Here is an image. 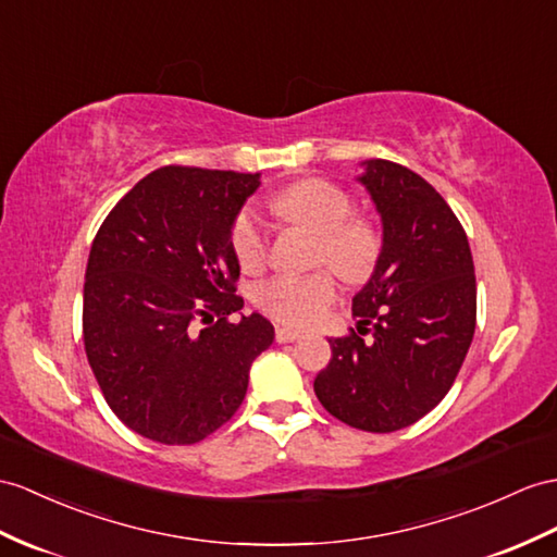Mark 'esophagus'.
Returning <instances> with one entry per match:
<instances>
[{"label": "esophagus", "mask_w": 557, "mask_h": 557, "mask_svg": "<svg viewBox=\"0 0 557 557\" xmlns=\"http://www.w3.org/2000/svg\"><path fill=\"white\" fill-rule=\"evenodd\" d=\"M302 333L295 331V329H288V325H276V341L278 343H295L300 341Z\"/></svg>", "instance_id": "obj_1"}]
</instances>
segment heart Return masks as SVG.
Segmentation results:
<instances>
[{"label": "heart", "instance_id": "heart-1", "mask_svg": "<svg viewBox=\"0 0 557 557\" xmlns=\"http://www.w3.org/2000/svg\"><path fill=\"white\" fill-rule=\"evenodd\" d=\"M283 220L317 236V262H325L345 281H363L381 252L375 228L351 220V200L341 186L323 180H305L281 191L274 202ZM232 248L246 271L262 267L267 238L257 216L246 210L236 216ZM337 297V283L329 271L309 276H274L257 288L255 300L269 317L290 325H311L323 317Z\"/></svg>", "mask_w": 557, "mask_h": 557}]
</instances>
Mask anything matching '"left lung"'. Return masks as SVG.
<instances>
[{
	"label": "left lung",
	"instance_id": "obj_1",
	"mask_svg": "<svg viewBox=\"0 0 557 557\" xmlns=\"http://www.w3.org/2000/svg\"><path fill=\"white\" fill-rule=\"evenodd\" d=\"M357 182L381 214L383 246L351 297L357 331L331 337L317 375L323 409L366 432H395L430 413L451 389L478 317V286L463 226L423 176L363 160Z\"/></svg>",
	"mask_w": 557,
	"mask_h": 557
}]
</instances>
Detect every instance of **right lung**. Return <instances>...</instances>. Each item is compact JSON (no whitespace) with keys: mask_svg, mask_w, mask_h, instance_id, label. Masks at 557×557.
Masks as SVG:
<instances>
[{"mask_svg":"<svg viewBox=\"0 0 557 557\" xmlns=\"http://www.w3.org/2000/svg\"><path fill=\"white\" fill-rule=\"evenodd\" d=\"M260 174L160 168L106 216L85 274V351L113 413L196 444L236 413L274 325L243 317L232 228ZM238 313V322L227 317Z\"/></svg>","mask_w":557,"mask_h":557,"instance_id":"1","label":"right lung"}]
</instances>
